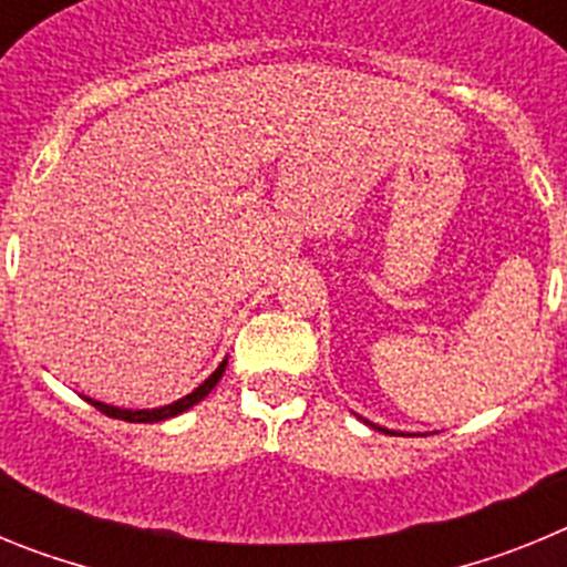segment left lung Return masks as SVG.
I'll list each match as a JSON object with an SVG mask.
<instances>
[{"label":"left lung","mask_w":567,"mask_h":567,"mask_svg":"<svg viewBox=\"0 0 567 567\" xmlns=\"http://www.w3.org/2000/svg\"><path fill=\"white\" fill-rule=\"evenodd\" d=\"M365 423H369V420H365ZM369 425H374V423H369ZM374 429H378V432H383V434H400V432H389V429H383V425H374Z\"/></svg>","instance_id":"1"}]
</instances>
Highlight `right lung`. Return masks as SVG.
Instances as JSON below:
<instances>
[{"label": "right lung", "instance_id": "add662e5", "mask_svg": "<svg viewBox=\"0 0 567 567\" xmlns=\"http://www.w3.org/2000/svg\"><path fill=\"white\" fill-rule=\"evenodd\" d=\"M224 369H227V360H221V365H218V369H215V372L209 374L202 385H198V389H193V392L184 394V398L175 400V403L158 405V409H118V405L102 403V400H93V398H84V400H87L90 405H96L99 412H104L107 417L127 420V423H158V420H169V417H175V414H182V412H187V409H193L195 403H202V400L213 392L215 383L221 380Z\"/></svg>", "mask_w": 567, "mask_h": 567}]
</instances>
